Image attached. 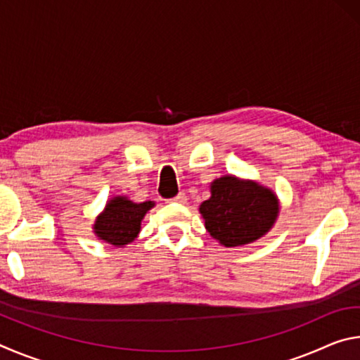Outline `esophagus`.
Here are the masks:
<instances>
[{"label":"esophagus","instance_id":"34e87169","mask_svg":"<svg viewBox=\"0 0 360 360\" xmlns=\"http://www.w3.org/2000/svg\"><path fill=\"white\" fill-rule=\"evenodd\" d=\"M169 202H174V203H181V205H184V203L187 202V195H186L184 192H181V193L176 195L174 198L169 200Z\"/></svg>","mask_w":360,"mask_h":360}]
</instances>
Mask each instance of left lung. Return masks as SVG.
<instances>
[{"instance_id": "8db88e82", "label": "left lung", "mask_w": 360, "mask_h": 360, "mask_svg": "<svg viewBox=\"0 0 360 360\" xmlns=\"http://www.w3.org/2000/svg\"><path fill=\"white\" fill-rule=\"evenodd\" d=\"M200 214L212 238L235 248L262 238L273 227L279 202L259 182L229 174L211 182V197L200 205Z\"/></svg>"}]
</instances>
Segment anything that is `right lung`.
Wrapping results in <instances>:
<instances>
[{"label":"right lung","instance_id":"right-lung-1","mask_svg":"<svg viewBox=\"0 0 360 360\" xmlns=\"http://www.w3.org/2000/svg\"><path fill=\"white\" fill-rule=\"evenodd\" d=\"M154 205V202L133 203L127 197L111 198L94 224L95 235L115 248L130 245L141 230L146 212Z\"/></svg>","mask_w":360,"mask_h":360}]
</instances>
